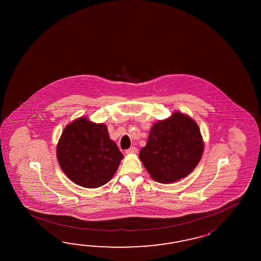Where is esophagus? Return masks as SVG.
<instances>
[{
    "mask_svg": "<svg viewBox=\"0 0 261 261\" xmlns=\"http://www.w3.org/2000/svg\"><path fill=\"white\" fill-rule=\"evenodd\" d=\"M137 152H138V149L135 146H133V147L126 150V154H136Z\"/></svg>",
    "mask_w": 261,
    "mask_h": 261,
    "instance_id": "esophagus-1",
    "label": "esophagus"
}]
</instances>
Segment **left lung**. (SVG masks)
I'll return each instance as SVG.
<instances>
[{"instance_id": "8db88e82", "label": "left lung", "mask_w": 261, "mask_h": 261, "mask_svg": "<svg viewBox=\"0 0 261 261\" xmlns=\"http://www.w3.org/2000/svg\"><path fill=\"white\" fill-rule=\"evenodd\" d=\"M203 148L197 123L189 116L174 112L172 117L154 124L139 158L155 181L170 184L194 170Z\"/></svg>"}]
</instances>
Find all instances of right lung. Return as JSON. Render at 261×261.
Instances as JSON below:
<instances>
[{
	"label": "right lung",
	"mask_w": 261,
	"mask_h": 261,
	"mask_svg": "<svg viewBox=\"0 0 261 261\" xmlns=\"http://www.w3.org/2000/svg\"><path fill=\"white\" fill-rule=\"evenodd\" d=\"M57 158L61 170L73 183L96 189L111 180L124 155L109 138L105 124L80 117L62 132Z\"/></svg>",
	"instance_id": "right-lung-1"
}]
</instances>
